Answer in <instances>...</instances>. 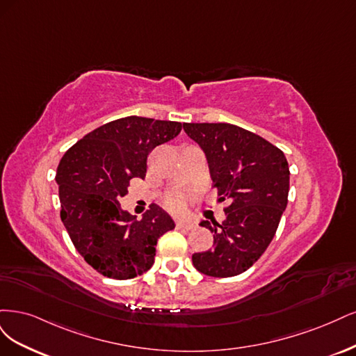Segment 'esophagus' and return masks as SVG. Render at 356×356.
Instances as JSON below:
<instances>
[{
  "label": "esophagus",
  "mask_w": 356,
  "mask_h": 356,
  "mask_svg": "<svg viewBox=\"0 0 356 356\" xmlns=\"http://www.w3.org/2000/svg\"><path fill=\"white\" fill-rule=\"evenodd\" d=\"M177 229H183V231H191V229L195 227V225L192 222H185V220H179L176 223Z\"/></svg>",
  "instance_id": "34e87169"
}]
</instances>
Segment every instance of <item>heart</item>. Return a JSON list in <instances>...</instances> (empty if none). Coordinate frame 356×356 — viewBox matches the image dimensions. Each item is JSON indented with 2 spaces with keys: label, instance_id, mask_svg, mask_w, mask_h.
Masks as SVG:
<instances>
[{
  "label": "heart",
  "instance_id": "1",
  "mask_svg": "<svg viewBox=\"0 0 356 356\" xmlns=\"http://www.w3.org/2000/svg\"><path fill=\"white\" fill-rule=\"evenodd\" d=\"M165 207L171 211H181L186 207V197L181 192H173L165 198Z\"/></svg>",
  "mask_w": 356,
  "mask_h": 356
}]
</instances>
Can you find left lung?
Instances as JSON below:
<instances>
[{"label": "left lung", "mask_w": 356, "mask_h": 356, "mask_svg": "<svg viewBox=\"0 0 356 356\" xmlns=\"http://www.w3.org/2000/svg\"><path fill=\"white\" fill-rule=\"evenodd\" d=\"M183 130L202 147L213 188L226 204L222 223L201 222L214 244L192 263L209 277H235L254 265L277 232L289 202V163L280 147L234 124L186 122Z\"/></svg>", "instance_id": "1"}]
</instances>
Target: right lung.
Returning <instances> with one entry per match:
<instances>
[{
  "mask_svg": "<svg viewBox=\"0 0 356 356\" xmlns=\"http://www.w3.org/2000/svg\"><path fill=\"white\" fill-rule=\"evenodd\" d=\"M180 130L176 121L125 117L86 134L60 159V219L78 253L103 277L130 280L151 269L158 239L175 229L156 204L136 220L120 200L133 177L145 179L149 152Z\"/></svg>",
  "mask_w": 356,
  "mask_h": 356,
  "instance_id": "right-lung-1",
  "label": "right lung"
}]
</instances>
